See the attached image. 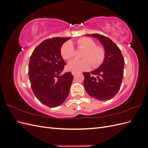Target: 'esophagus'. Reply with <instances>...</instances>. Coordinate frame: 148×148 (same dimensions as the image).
I'll return each instance as SVG.
<instances>
[{"mask_svg": "<svg viewBox=\"0 0 148 148\" xmlns=\"http://www.w3.org/2000/svg\"><path fill=\"white\" fill-rule=\"evenodd\" d=\"M71 73H72V75L73 76H75L76 74H77V72H76V71H71Z\"/></svg>", "mask_w": 148, "mask_h": 148, "instance_id": "esophagus-1", "label": "esophagus"}]
</instances>
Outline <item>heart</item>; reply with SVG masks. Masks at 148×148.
Masks as SVG:
<instances>
[{"instance_id":"heart-1","label":"heart","mask_w":148,"mask_h":148,"mask_svg":"<svg viewBox=\"0 0 148 148\" xmlns=\"http://www.w3.org/2000/svg\"><path fill=\"white\" fill-rule=\"evenodd\" d=\"M77 45L78 49H84L82 56L83 59H75L68 64L69 70L75 71L87 70L91 68H98L104 62L106 58V51L104 47L96 46L95 40L88 37H83L77 40ZM60 54L64 59L70 60L75 55V49L70 41L65 42L60 49Z\"/></svg>"}]
</instances>
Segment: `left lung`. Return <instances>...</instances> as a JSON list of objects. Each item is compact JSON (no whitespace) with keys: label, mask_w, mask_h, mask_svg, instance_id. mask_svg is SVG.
Here are the masks:
<instances>
[{"label":"left lung","mask_w":148,"mask_h":148,"mask_svg":"<svg viewBox=\"0 0 148 148\" xmlns=\"http://www.w3.org/2000/svg\"><path fill=\"white\" fill-rule=\"evenodd\" d=\"M89 36L90 34H87ZM102 44L106 58L97 69L84 72V86L88 95L101 101L109 100L117 95L123 77L124 58L120 49L110 39L99 34H92ZM96 75V78L91 75Z\"/></svg>","instance_id":"obj_1"}]
</instances>
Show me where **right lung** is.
I'll use <instances>...</instances> for the list:
<instances>
[{
    "instance_id": "add662e5",
    "label": "right lung",
    "mask_w": 148,
    "mask_h": 148,
    "mask_svg": "<svg viewBox=\"0 0 148 148\" xmlns=\"http://www.w3.org/2000/svg\"><path fill=\"white\" fill-rule=\"evenodd\" d=\"M70 38L55 37L44 40L34 49L28 66L31 87L37 99L49 107L61 105L68 96L73 76H60L66 63L61 47Z\"/></svg>"
}]
</instances>
